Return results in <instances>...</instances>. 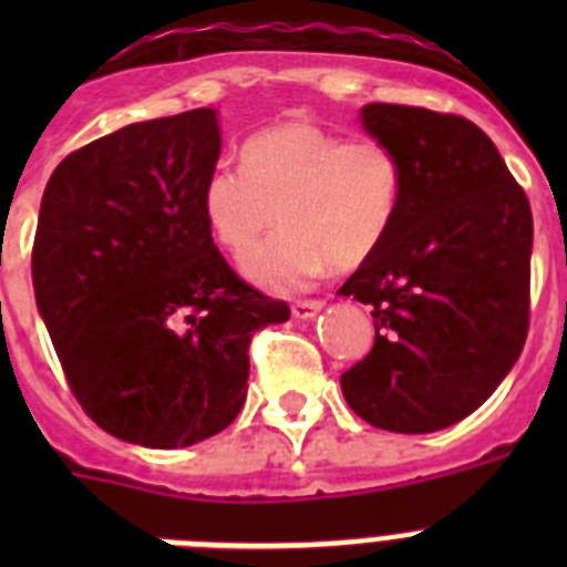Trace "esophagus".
<instances>
[{
  "mask_svg": "<svg viewBox=\"0 0 567 567\" xmlns=\"http://www.w3.org/2000/svg\"><path fill=\"white\" fill-rule=\"evenodd\" d=\"M323 309V300H295L292 303V318L309 320Z\"/></svg>",
  "mask_w": 567,
  "mask_h": 567,
  "instance_id": "obj_1",
  "label": "esophagus"
}]
</instances>
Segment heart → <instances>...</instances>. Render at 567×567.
<instances>
[{"label":"heart","mask_w":567,"mask_h":567,"mask_svg":"<svg viewBox=\"0 0 567 567\" xmlns=\"http://www.w3.org/2000/svg\"><path fill=\"white\" fill-rule=\"evenodd\" d=\"M400 202L403 167L389 144L303 118L252 133L244 167L215 164L202 184L204 221L229 252L247 249L278 209V233L240 258V272L269 292H295L332 264L372 258Z\"/></svg>","instance_id":"b5f03b06"}]
</instances>
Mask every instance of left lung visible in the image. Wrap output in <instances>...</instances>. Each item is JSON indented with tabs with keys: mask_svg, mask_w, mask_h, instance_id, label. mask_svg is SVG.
Here are the masks:
<instances>
[{
	"mask_svg": "<svg viewBox=\"0 0 567 567\" xmlns=\"http://www.w3.org/2000/svg\"><path fill=\"white\" fill-rule=\"evenodd\" d=\"M360 124L398 153L403 202L383 247L338 289L374 318L372 352L340 389L378 429L440 432L477 412L523 352L528 198L463 115L365 104Z\"/></svg>",
	"mask_w": 567,
	"mask_h": 567,
	"instance_id": "1",
	"label": "left lung"
}]
</instances>
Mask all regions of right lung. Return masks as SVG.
<instances>
[{"label":"right lung","mask_w":567,"mask_h":567,"mask_svg":"<svg viewBox=\"0 0 567 567\" xmlns=\"http://www.w3.org/2000/svg\"><path fill=\"white\" fill-rule=\"evenodd\" d=\"M209 107L127 124L70 153L42 195L33 292L68 383L96 425L144 449L224 432L247 400L249 340L289 320L215 249Z\"/></svg>","instance_id":"1"}]
</instances>
